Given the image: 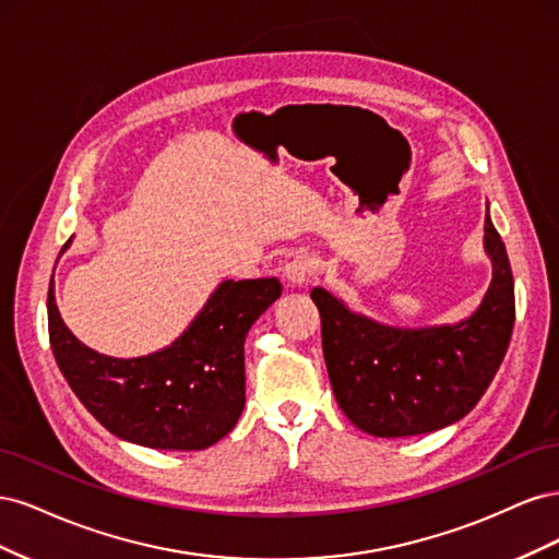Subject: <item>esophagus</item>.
<instances>
[{
  "label": "esophagus",
  "instance_id": "esophagus-1",
  "mask_svg": "<svg viewBox=\"0 0 559 559\" xmlns=\"http://www.w3.org/2000/svg\"><path fill=\"white\" fill-rule=\"evenodd\" d=\"M314 267H317V261H314L312 253L298 251L296 257H294L289 263H286L284 277L289 280L292 286H302V284L310 282V277H312V273H314Z\"/></svg>",
  "mask_w": 559,
  "mask_h": 559
}]
</instances>
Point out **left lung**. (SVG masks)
<instances>
[{"label": "left lung", "mask_w": 559, "mask_h": 559, "mask_svg": "<svg viewBox=\"0 0 559 559\" xmlns=\"http://www.w3.org/2000/svg\"><path fill=\"white\" fill-rule=\"evenodd\" d=\"M483 247L492 282L476 312L456 324L403 329L354 312L314 286L321 347L333 394L354 427L380 438L419 436L468 415L495 380L515 324L509 253L489 205Z\"/></svg>", "instance_id": "left-lung-1"}]
</instances>
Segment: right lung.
Masks as SVG:
<instances>
[{
    "label": "right lung",
    "instance_id": "add662e5",
    "mask_svg": "<svg viewBox=\"0 0 559 559\" xmlns=\"http://www.w3.org/2000/svg\"><path fill=\"white\" fill-rule=\"evenodd\" d=\"M280 296L277 277L224 280L175 343L146 357L116 359L64 326L50 280V347L72 392L114 436L154 450H205L238 425L245 337Z\"/></svg>",
    "mask_w": 559,
    "mask_h": 559
}]
</instances>
